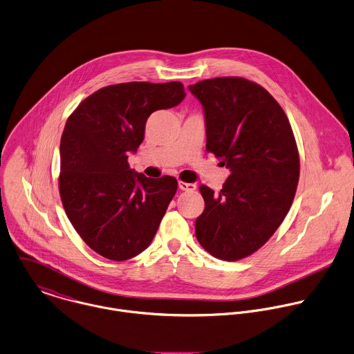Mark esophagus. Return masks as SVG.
Returning <instances> with one entry per match:
<instances>
[{
	"mask_svg": "<svg viewBox=\"0 0 354 354\" xmlns=\"http://www.w3.org/2000/svg\"><path fill=\"white\" fill-rule=\"evenodd\" d=\"M179 189L185 190V192H193V190H196V185L186 183V182H179Z\"/></svg>",
	"mask_w": 354,
	"mask_h": 354,
	"instance_id": "34e87169",
	"label": "esophagus"
}]
</instances>
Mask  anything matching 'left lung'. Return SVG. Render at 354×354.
<instances>
[{
    "mask_svg": "<svg viewBox=\"0 0 354 354\" xmlns=\"http://www.w3.org/2000/svg\"><path fill=\"white\" fill-rule=\"evenodd\" d=\"M189 91L204 109L207 151L230 169L219 193L200 186L205 208L196 236L212 257L239 261L258 251L291 208L299 180L294 132L277 100L250 80L218 77Z\"/></svg>",
    "mask_w": 354,
    "mask_h": 354,
    "instance_id": "left-lung-1",
    "label": "left lung"
}]
</instances>
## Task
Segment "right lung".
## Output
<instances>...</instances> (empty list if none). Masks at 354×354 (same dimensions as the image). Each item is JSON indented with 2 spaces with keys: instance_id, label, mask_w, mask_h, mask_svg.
Masks as SVG:
<instances>
[{
  "instance_id": "add662e5",
  "label": "right lung",
  "mask_w": 354,
  "mask_h": 354,
  "mask_svg": "<svg viewBox=\"0 0 354 354\" xmlns=\"http://www.w3.org/2000/svg\"><path fill=\"white\" fill-rule=\"evenodd\" d=\"M180 82H124L100 88L71 113L60 139L59 192L84 243L111 261L145 251L174 198V176L146 178L128 154L145 138L149 115L185 99Z\"/></svg>"
}]
</instances>
